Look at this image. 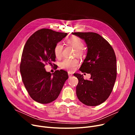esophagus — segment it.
<instances>
[{"label": "esophagus", "instance_id": "34e87169", "mask_svg": "<svg viewBox=\"0 0 135 135\" xmlns=\"http://www.w3.org/2000/svg\"><path fill=\"white\" fill-rule=\"evenodd\" d=\"M72 75H73V74L71 73L68 72V76H69V77H71Z\"/></svg>", "mask_w": 135, "mask_h": 135}]
</instances>
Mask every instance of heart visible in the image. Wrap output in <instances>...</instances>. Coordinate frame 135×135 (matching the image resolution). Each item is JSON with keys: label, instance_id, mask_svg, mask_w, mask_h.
Listing matches in <instances>:
<instances>
[{"label": "heart", "instance_id": "b5f03b06", "mask_svg": "<svg viewBox=\"0 0 135 135\" xmlns=\"http://www.w3.org/2000/svg\"><path fill=\"white\" fill-rule=\"evenodd\" d=\"M67 43L75 49V54L77 56H81L82 49L84 47V42L79 37H72L67 40ZM63 46L60 43H57L54 48V53L57 58H60L62 56ZM78 61L75 59H65L60 63V67L69 71H73L75 67L78 65Z\"/></svg>", "mask_w": 135, "mask_h": 135}]
</instances>
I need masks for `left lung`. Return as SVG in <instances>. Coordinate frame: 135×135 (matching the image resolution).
I'll return each instance as SVG.
<instances>
[{
  "label": "left lung",
  "mask_w": 135,
  "mask_h": 135,
  "mask_svg": "<svg viewBox=\"0 0 135 135\" xmlns=\"http://www.w3.org/2000/svg\"><path fill=\"white\" fill-rule=\"evenodd\" d=\"M87 46L86 58L80 68L83 73L91 74L85 80L80 74H74L78 79L76 94L84 104L96 106L104 102L110 95L117 78V59L114 50L100 34L94 32H74Z\"/></svg>",
  "instance_id": "8db88e82"
}]
</instances>
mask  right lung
<instances>
[{"label":"right lung","mask_w":135,"mask_h":135,"mask_svg":"<svg viewBox=\"0 0 135 135\" xmlns=\"http://www.w3.org/2000/svg\"><path fill=\"white\" fill-rule=\"evenodd\" d=\"M67 33L43 28L33 33L24 46L20 64L22 81L33 100L49 103L58 97L68 75L65 70L51 74L45 65L55 61L54 48ZM57 69V68H56Z\"/></svg>","instance_id":"1"}]
</instances>
